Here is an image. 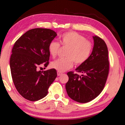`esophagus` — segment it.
Segmentation results:
<instances>
[{"mask_svg": "<svg viewBox=\"0 0 125 125\" xmlns=\"http://www.w3.org/2000/svg\"><path fill=\"white\" fill-rule=\"evenodd\" d=\"M57 73L58 76H60V75H61L62 74H63V73H62V72H60V71H57Z\"/></svg>", "mask_w": 125, "mask_h": 125, "instance_id": "1", "label": "esophagus"}]
</instances>
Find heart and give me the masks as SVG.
Segmentation results:
<instances>
[{"label": "heart", "instance_id": "b5f03b06", "mask_svg": "<svg viewBox=\"0 0 125 125\" xmlns=\"http://www.w3.org/2000/svg\"><path fill=\"white\" fill-rule=\"evenodd\" d=\"M63 46L68 47L65 52L66 57L59 58L52 62L51 66L52 68L63 72L68 70L73 65V62L76 65H80L86 61L91 53L93 45L84 36L74 31L65 32L59 38ZM60 50V45L55 41H52L48 45L50 55L54 58Z\"/></svg>", "mask_w": 125, "mask_h": 125}]
</instances>
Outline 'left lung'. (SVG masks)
Returning a JSON list of instances; mask_svg holds the SVG:
<instances>
[{
  "label": "left lung",
  "instance_id": "1",
  "mask_svg": "<svg viewBox=\"0 0 125 125\" xmlns=\"http://www.w3.org/2000/svg\"><path fill=\"white\" fill-rule=\"evenodd\" d=\"M94 47L88 60L75 71L81 75L68 72L66 92L71 99L79 103H87L98 96L104 88L109 73V63L106 44L101 38L93 36Z\"/></svg>",
  "mask_w": 125,
  "mask_h": 125
}]
</instances>
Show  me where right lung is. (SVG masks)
Masks as SVG:
<instances>
[{"mask_svg": "<svg viewBox=\"0 0 125 125\" xmlns=\"http://www.w3.org/2000/svg\"><path fill=\"white\" fill-rule=\"evenodd\" d=\"M57 33L50 29L34 28L23 34L15 42L10 57L12 81L17 91L30 101L45 97L57 77L55 69L39 71L49 64L48 45Z\"/></svg>", "mask_w": 125, "mask_h": 125, "instance_id": "1", "label": "right lung"}]
</instances>
